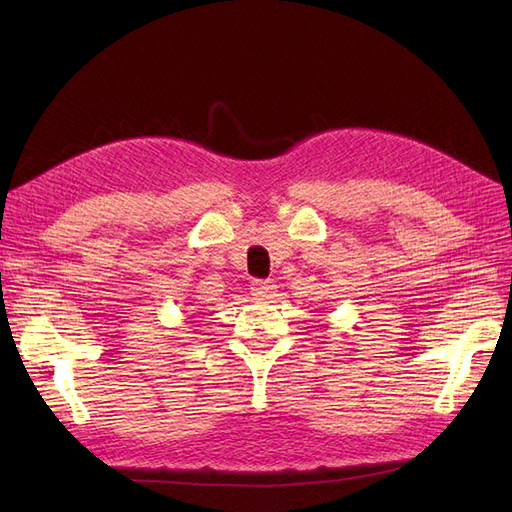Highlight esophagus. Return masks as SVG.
I'll use <instances>...</instances> for the list:
<instances>
[{"label":"esophagus","instance_id":"34e87169","mask_svg":"<svg viewBox=\"0 0 512 512\" xmlns=\"http://www.w3.org/2000/svg\"><path fill=\"white\" fill-rule=\"evenodd\" d=\"M250 290L256 299H269L271 294L275 292V284L273 282H267V280H254L250 284Z\"/></svg>","mask_w":512,"mask_h":512}]
</instances>
